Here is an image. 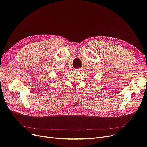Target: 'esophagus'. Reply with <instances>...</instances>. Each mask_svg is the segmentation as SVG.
Here are the masks:
<instances>
[{
    "mask_svg": "<svg viewBox=\"0 0 147 147\" xmlns=\"http://www.w3.org/2000/svg\"><path fill=\"white\" fill-rule=\"evenodd\" d=\"M73 70L74 71H77V72H81V70L80 69H74Z\"/></svg>",
    "mask_w": 147,
    "mask_h": 147,
    "instance_id": "esophagus-1",
    "label": "esophagus"
}]
</instances>
